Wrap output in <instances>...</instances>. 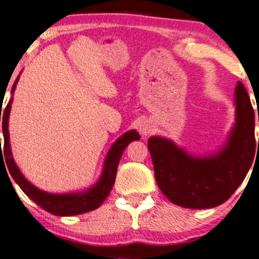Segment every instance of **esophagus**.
Returning a JSON list of instances; mask_svg holds the SVG:
<instances>
[{
	"label": "esophagus",
	"instance_id": "34e87169",
	"mask_svg": "<svg viewBox=\"0 0 259 259\" xmlns=\"http://www.w3.org/2000/svg\"><path fill=\"white\" fill-rule=\"evenodd\" d=\"M152 127L153 125L150 120H142L139 124V133L141 135H148V134L152 132Z\"/></svg>",
	"mask_w": 259,
	"mask_h": 259
}]
</instances>
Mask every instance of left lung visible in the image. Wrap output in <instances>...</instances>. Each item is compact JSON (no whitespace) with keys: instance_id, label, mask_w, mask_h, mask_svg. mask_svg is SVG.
Returning a JSON list of instances; mask_svg holds the SVG:
<instances>
[{"instance_id":"obj_1","label":"left lung","mask_w":259,"mask_h":259,"mask_svg":"<svg viewBox=\"0 0 259 259\" xmlns=\"http://www.w3.org/2000/svg\"><path fill=\"white\" fill-rule=\"evenodd\" d=\"M235 123L221 150L194 156L162 136L147 146L154 178L163 195L177 206L206 209L224 203L247 175L259 150L254 139V112L242 82L235 88ZM259 121V115H258Z\"/></svg>"}]
</instances>
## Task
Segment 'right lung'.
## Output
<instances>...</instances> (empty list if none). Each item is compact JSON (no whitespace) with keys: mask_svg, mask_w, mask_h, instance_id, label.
Wrapping results in <instances>:
<instances>
[{"mask_svg":"<svg viewBox=\"0 0 259 259\" xmlns=\"http://www.w3.org/2000/svg\"><path fill=\"white\" fill-rule=\"evenodd\" d=\"M18 80H19V76L16 79L13 86H12V94H14ZM12 102H13V97L6 106L2 117L0 115V121L2 119V132H4L5 139V156L2 154L1 147L0 157L1 158L5 157V162L7 164L8 171H10L12 178L19 185L20 189L23 190V192L30 200L34 201L35 203L38 204L41 208H44L45 210L50 212L51 214L59 217L78 215L99 208L105 202L107 196L111 192L113 185H114L115 175H117V169L121 158V154H123L124 150H125V147L130 142L135 141V140H140L139 133L136 130H129V132L123 134L120 138L115 140V142L112 145L108 153H107L105 163H103L102 173H101L100 179L97 180L95 185L84 190V191L68 192V194H51V192L40 190L38 187L32 185L30 181L26 180L24 175L22 174V171L18 168L16 162H14L10 144V132H8V119H10Z\"/></svg>","mask_w":259,"mask_h":259,"instance_id":"obj_1","label":"right lung"}]
</instances>
